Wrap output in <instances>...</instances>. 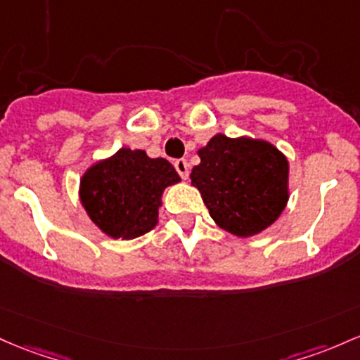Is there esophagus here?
I'll return each mask as SVG.
<instances>
[{
    "mask_svg": "<svg viewBox=\"0 0 360 360\" xmlns=\"http://www.w3.org/2000/svg\"><path fill=\"white\" fill-rule=\"evenodd\" d=\"M174 167H176L177 174H179V176L183 177V179H188V176H189V164H188L186 159H177L176 162H174Z\"/></svg>",
    "mask_w": 360,
    "mask_h": 360,
    "instance_id": "esophagus-1",
    "label": "esophagus"
}]
</instances>
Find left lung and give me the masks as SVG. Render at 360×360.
Listing matches in <instances>:
<instances>
[{"instance_id":"left-lung-1","label":"left lung","mask_w":360,"mask_h":360,"mask_svg":"<svg viewBox=\"0 0 360 360\" xmlns=\"http://www.w3.org/2000/svg\"><path fill=\"white\" fill-rule=\"evenodd\" d=\"M198 153L191 183L217 225L248 238L278 219L289 200V164L274 145L217 135Z\"/></svg>"}]
</instances>
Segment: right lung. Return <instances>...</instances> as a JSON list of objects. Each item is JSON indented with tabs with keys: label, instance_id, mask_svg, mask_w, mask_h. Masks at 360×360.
<instances>
[{
	"label": "right lung",
	"instance_id": "right-lung-1",
	"mask_svg": "<svg viewBox=\"0 0 360 360\" xmlns=\"http://www.w3.org/2000/svg\"><path fill=\"white\" fill-rule=\"evenodd\" d=\"M179 174L165 159H150L143 150L121 148L82 177L80 198L90 219L105 234L135 239L155 227L164 188Z\"/></svg>",
	"mask_w": 360,
	"mask_h": 360
}]
</instances>
